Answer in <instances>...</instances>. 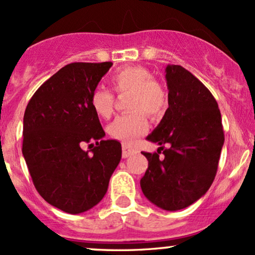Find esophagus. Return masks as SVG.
<instances>
[{
  "mask_svg": "<svg viewBox=\"0 0 255 255\" xmlns=\"http://www.w3.org/2000/svg\"><path fill=\"white\" fill-rule=\"evenodd\" d=\"M134 153H135V150H134V148L128 147L127 145L122 146V157H124V158L130 157L131 154H134Z\"/></svg>",
  "mask_w": 255,
  "mask_h": 255,
  "instance_id": "34e87169",
  "label": "esophagus"
}]
</instances>
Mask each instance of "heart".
<instances>
[{
	"label": "heart",
	"instance_id": "b5f03b06",
	"mask_svg": "<svg viewBox=\"0 0 255 255\" xmlns=\"http://www.w3.org/2000/svg\"><path fill=\"white\" fill-rule=\"evenodd\" d=\"M113 89L119 93L130 92L128 108L130 113L119 116L109 126V134L126 145L133 144L147 130V115L162 118L168 109V95L162 84L151 78L150 72L141 67H126L110 78ZM91 107L98 116L110 118L114 111V95L101 89L91 93Z\"/></svg>",
	"mask_w": 255,
	"mask_h": 255
}]
</instances>
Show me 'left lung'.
I'll return each instance as SVG.
<instances>
[{"label":"left lung","instance_id":"1","mask_svg":"<svg viewBox=\"0 0 255 255\" xmlns=\"http://www.w3.org/2000/svg\"><path fill=\"white\" fill-rule=\"evenodd\" d=\"M165 73L169 108L146 137L160 147L158 154L144 152L148 168L140 186L152 204L177 211L195 203L211 187L224 133L218 104L207 87L177 64H168Z\"/></svg>","mask_w":255,"mask_h":255}]
</instances>
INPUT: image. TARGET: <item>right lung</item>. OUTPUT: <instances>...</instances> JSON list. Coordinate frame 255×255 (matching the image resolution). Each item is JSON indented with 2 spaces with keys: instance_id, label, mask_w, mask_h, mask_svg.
I'll use <instances>...</instances> for the list:
<instances>
[{
  "instance_id": "obj_1",
  "label": "right lung",
  "mask_w": 255,
  "mask_h": 255,
  "mask_svg": "<svg viewBox=\"0 0 255 255\" xmlns=\"http://www.w3.org/2000/svg\"><path fill=\"white\" fill-rule=\"evenodd\" d=\"M111 66L67 64L36 91L25 110L22 154L34 187L44 200L71 215L92 209L104 198L121 160V144L103 139L90 102ZM84 142L96 146L84 151Z\"/></svg>"
}]
</instances>
